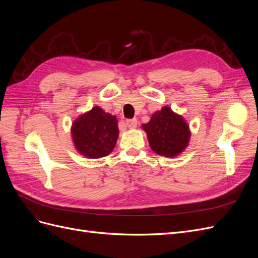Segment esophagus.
Returning a JSON list of instances; mask_svg holds the SVG:
<instances>
[{
	"mask_svg": "<svg viewBox=\"0 0 258 258\" xmlns=\"http://www.w3.org/2000/svg\"><path fill=\"white\" fill-rule=\"evenodd\" d=\"M126 124L128 128H136L138 124V120L137 118H132V119H127L126 120Z\"/></svg>",
	"mask_w": 258,
	"mask_h": 258,
	"instance_id": "1",
	"label": "esophagus"
}]
</instances>
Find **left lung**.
Instances as JSON below:
<instances>
[{"label": "left lung", "instance_id": "8db88e82", "mask_svg": "<svg viewBox=\"0 0 258 258\" xmlns=\"http://www.w3.org/2000/svg\"><path fill=\"white\" fill-rule=\"evenodd\" d=\"M142 127L147 134L151 148L158 155L175 157L188 144V124L168 106L155 112L151 120Z\"/></svg>", "mask_w": 258, "mask_h": 258}]
</instances>
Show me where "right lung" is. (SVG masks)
I'll use <instances>...</instances> for the list:
<instances>
[{
	"instance_id": "right-lung-1",
	"label": "right lung",
	"mask_w": 258,
	"mask_h": 258,
	"mask_svg": "<svg viewBox=\"0 0 258 258\" xmlns=\"http://www.w3.org/2000/svg\"><path fill=\"white\" fill-rule=\"evenodd\" d=\"M116 117L95 106L77 118L72 126L76 150L89 158H100L110 154L118 138Z\"/></svg>"
}]
</instances>
